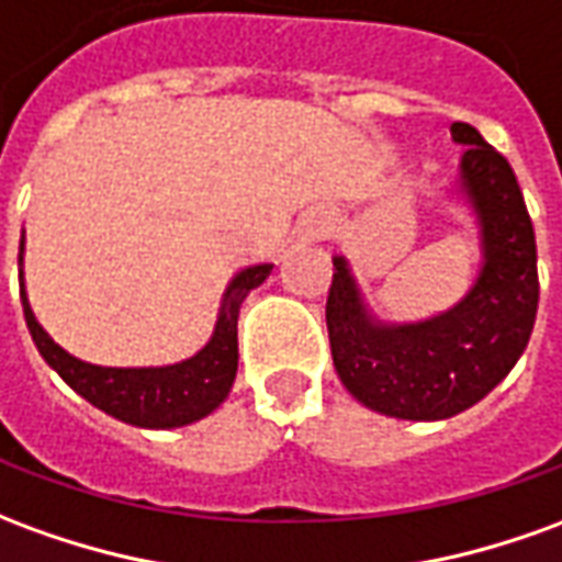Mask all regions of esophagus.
<instances>
[{
	"instance_id": "1",
	"label": "esophagus",
	"mask_w": 562,
	"mask_h": 562,
	"mask_svg": "<svg viewBox=\"0 0 562 562\" xmlns=\"http://www.w3.org/2000/svg\"><path fill=\"white\" fill-rule=\"evenodd\" d=\"M322 231H325V222H310V237H313V240H319L322 237Z\"/></svg>"
}]
</instances>
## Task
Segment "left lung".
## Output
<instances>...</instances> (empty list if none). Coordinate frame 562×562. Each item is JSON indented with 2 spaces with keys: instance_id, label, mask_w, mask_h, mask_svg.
Listing matches in <instances>:
<instances>
[{
  "instance_id": "1",
  "label": "left lung",
  "mask_w": 562,
  "mask_h": 562,
  "mask_svg": "<svg viewBox=\"0 0 562 562\" xmlns=\"http://www.w3.org/2000/svg\"><path fill=\"white\" fill-rule=\"evenodd\" d=\"M450 136L465 145L450 194L469 203L481 240L472 289L429 319L383 322L347 258H331L325 322L337 376L356 402L395 419H447L481 402L524 356L539 310L536 234L512 164L472 124H450Z\"/></svg>"
}]
</instances>
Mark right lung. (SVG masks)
I'll return each mask as SVG.
<instances>
[{"label":"right lung","instance_id":"1","mask_svg":"<svg viewBox=\"0 0 562 562\" xmlns=\"http://www.w3.org/2000/svg\"><path fill=\"white\" fill-rule=\"evenodd\" d=\"M18 268H21V304L26 328L33 335L35 349L63 376V383H69L85 402L121 423H131L139 429H179V426L210 417L227 398L237 376V359H240L237 352L240 304L246 301V294L268 280L273 265L243 268L227 282L213 337L206 340V347L198 349L191 359L158 364V368H105V364L81 362L72 352H66L38 325L30 307L26 285H23V237Z\"/></svg>","mask_w":562,"mask_h":562}]
</instances>
